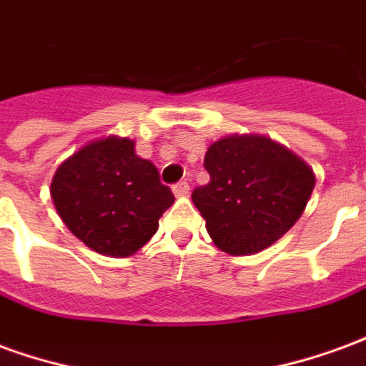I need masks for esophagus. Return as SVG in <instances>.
Instances as JSON below:
<instances>
[{
  "label": "esophagus",
  "mask_w": 366,
  "mask_h": 366,
  "mask_svg": "<svg viewBox=\"0 0 366 366\" xmlns=\"http://www.w3.org/2000/svg\"><path fill=\"white\" fill-rule=\"evenodd\" d=\"M172 192H174L176 198H184V196H188V192H190V184L182 180V182H178L172 186Z\"/></svg>",
  "instance_id": "1"
}]
</instances>
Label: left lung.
<instances>
[{
	"label": "left lung",
	"instance_id": "obj_1",
	"mask_svg": "<svg viewBox=\"0 0 366 366\" xmlns=\"http://www.w3.org/2000/svg\"><path fill=\"white\" fill-rule=\"evenodd\" d=\"M204 167L209 182L192 192L217 249L253 254L267 249L304 214L315 186L304 160L261 135H229L215 141Z\"/></svg>",
	"mask_w": 366,
	"mask_h": 366
}]
</instances>
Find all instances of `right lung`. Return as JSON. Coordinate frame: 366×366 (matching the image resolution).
<instances>
[{
  "label": "right lung",
  "instance_id": "1",
  "mask_svg": "<svg viewBox=\"0 0 366 366\" xmlns=\"http://www.w3.org/2000/svg\"><path fill=\"white\" fill-rule=\"evenodd\" d=\"M51 196L72 235L107 257H131L159 229L174 196L135 141L107 137L88 143L54 172Z\"/></svg>",
  "mask_w": 366,
  "mask_h": 366
}]
</instances>
